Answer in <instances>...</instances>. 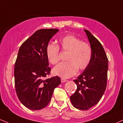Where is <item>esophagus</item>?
<instances>
[{"label": "esophagus", "mask_w": 123, "mask_h": 123, "mask_svg": "<svg viewBox=\"0 0 123 123\" xmlns=\"http://www.w3.org/2000/svg\"><path fill=\"white\" fill-rule=\"evenodd\" d=\"M61 81L62 82H66V81H67V80L65 79V78H62L61 79Z\"/></svg>", "instance_id": "34e87169"}]
</instances>
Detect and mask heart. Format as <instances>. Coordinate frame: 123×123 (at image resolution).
I'll return each instance as SVG.
<instances>
[{
  "instance_id": "1",
  "label": "heart",
  "mask_w": 123,
  "mask_h": 123,
  "mask_svg": "<svg viewBox=\"0 0 123 123\" xmlns=\"http://www.w3.org/2000/svg\"><path fill=\"white\" fill-rule=\"evenodd\" d=\"M68 52L65 62L58 64L53 69V73L63 78H69L76 74L78 69L85 70L91 63L92 49L89 43L82 41L73 35H66L59 40V46L49 43L46 54L49 62L55 65L60 61V49Z\"/></svg>"
}]
</instances>
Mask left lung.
I'll return each instance as SVG.
<instances>
[{"instance_id":"1","label":"left lung","mask_w":123,"mask_h":123,"mask_svg":"<svg viewBox=\"0 0 123 123\" xmlns=\"http://www.w3.org/2000/svg\"><path fill=\"white\" fill-rule=\"evenodd\" d=\"M84 31L92 49V58L88 68L74 80L77 89L70 101L76 108L87 111L98 103L105 91L108 60L101 43L88 30Z\"/></svg>"}]
</instances>
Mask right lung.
<instances>
[{"instance_id":"add662e5","label":"right lung","mask_w":123,"mask_h":123,"mask_svg":"<svg viewBox=\"0 0 123 123\" xmlns=\"http://www.w3.org/2000/svg\"><path fill=\"white\" fill-rule=\"evenodd\" d=\"M59 30L37 31L20 46L15 63V87L19 100L31 110L48 105L54 89L61 84L58 76L45 79L51 68L46 54L50 39Z\"/></svg>"}]
</instances>
